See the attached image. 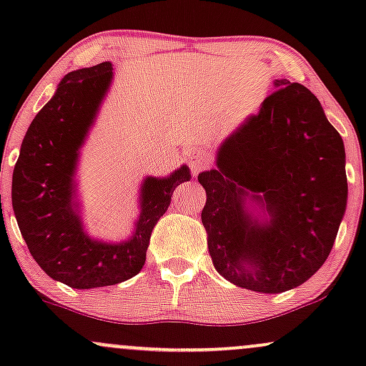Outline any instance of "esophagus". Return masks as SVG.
<instances>
[{
    "mask_svg": "<svg viewBox=\"0 0 366 366\" xmlns=\"http://www.w3.org/2000/svg\"><path fill=\"white\" fill-rule=\"evenodd\" d=\"M209 165V157L204 151H194V153L189 157V167H191V170L197 174V172H201L203 169H207Z\"/></svg>",
    "mask_w": 366,
    "mask_h": 366,
    "instance_id": "esophagus-1",
    "label": "esophagus"
}]
</instances>
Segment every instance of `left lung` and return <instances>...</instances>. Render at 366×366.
I'll use <instances>...</instances> for the list:
<instances>
[{"label": "left lung", "instance_id": "8db88e82", "mask_svg": "<svg viewBox=\"0 0 366 366\" xmlns=\"http://www.w3.org/2000/svg\"><path fill=\"white\" fill-rule=\"evenodd\" d=\"M256 115L220 146L217 169L197 175L207 191L201 222L222 277L277 294L325 263L346 212L342 137L303 84L277 81ZM256 204L258 219L247 208Z\"/></svg>", "mask_w": 366, "mask_h": 366}]
</instances>
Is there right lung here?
I'll list each match as a JSON object with an SVG mask.
<instances>
[{
  "mask_svg": "<svg viewBox=\"0 0 366 366\" xmlns=\"http://www.w3.org/2000/svg\"><path fill=\"white\" fill-rule=\"evenodd\" d=\"M112 63L103 61L61 79L29 125L14 170V212L32 258L51 279L74 289L120 284L139 274L151 232L169 208L172 192L191 179L186 165L165 179L146 177L141 215L129 241L110 244L87 236L74 175L79 149L112 84Z\"/></svg>",
  "mask_w": 366,
  "mask_h": 366,
  "instance_id": "obj_1",
  "label": "right lung"
}]
</instances>
